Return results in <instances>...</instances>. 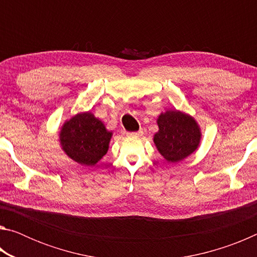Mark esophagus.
Instances as JSON below:
<instances>
[{"label":"esophagus","instance_id":"obj_1","mask_svg":"<svg viewBox=\"0 0 257 257\" xmlns=\"http://www.w3.org/2000/svg\"><path fill=\"white\" fill-rule=\"evenodd\" d=\"M128 135H130V136H142L143 130H139V132H136V133H129Z\"/></svg>","mask_w":257,"mask_h":257}]
</instances>
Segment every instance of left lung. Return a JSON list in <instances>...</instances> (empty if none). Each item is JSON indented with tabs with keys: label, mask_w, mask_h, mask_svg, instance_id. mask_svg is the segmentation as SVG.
Masks as SVG:
<instances>
[{
	"label": "left lung",
	"mask_w": 257,
	"mask_h": 257,
	"mask_svg": "<svg viewBox=\"0 0 257 257\" xmlns=\"http://www.w3.org/2000/svg\"><path fill=\"white\" fill-rule=\"evenodd\" d=\"M154 144L168 162L176 163L194 153L201 143V129L193 116L178 110L161 113Z\"/></svg>",
	"instance_id": "left-lung-1"
}]
</instances>
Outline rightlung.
Segmentation results:
<instances>
[{"mask_svg": "<svg viewBox=\"0 0 257 257\" xmlns=\"http://www.w3.org/2000/svg\"><path fill=\"white\" fill-rule=\"evenodd\" d=\"M112 137L93 113L82 112L63 123L60 144L69 158L84 167H93L106 154Z\"/></svg>", "mask_w": 257, "mask_h": 257, "instance_id": "1", "label": "right lung"}]
</instances>
